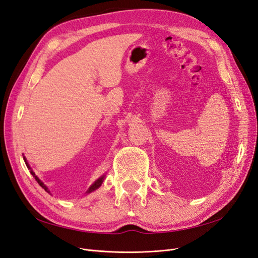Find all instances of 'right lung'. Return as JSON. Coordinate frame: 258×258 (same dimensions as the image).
I'll list each match as a JSON object with an SVG mask.
<instances>
[{
  "mask_svg": "<svg viewBox=\"0 0 258 258\" xmlns=\"http://www.w3.org/2000/svg\"><path fill=\"white\" fill-rule=\"evenodd\" d=\"M23 159H25V161H26V165H27V167H28V168L30 169V167H29V165H28V162H27L26 158H23ZM31 174H32V175H33V176L35 177V179H36V181H37V183H38V184H40V185H41V186L43 187V188H44V189H45L46 191H48V190H47V189H48V188H47V187H46V186H45V185H44V184H43V183L41 182V179H40V178H38V177H37V176L35 175V173L33 172V171H31ZM103 179H104V175H103V176H101L100 178H98V179H97V181H96L95 183H93V184H92V185L90 186V188L88 189V191H87V192H91V191H93V190H96L97 188H99V187L101 186V184H102V182H103Z\"/></svg>",
  "mask_w": 258,
  "mask_h": 258,
  "instance_id": "obj_1",
  "label": "right lung"
}]
</instances>
